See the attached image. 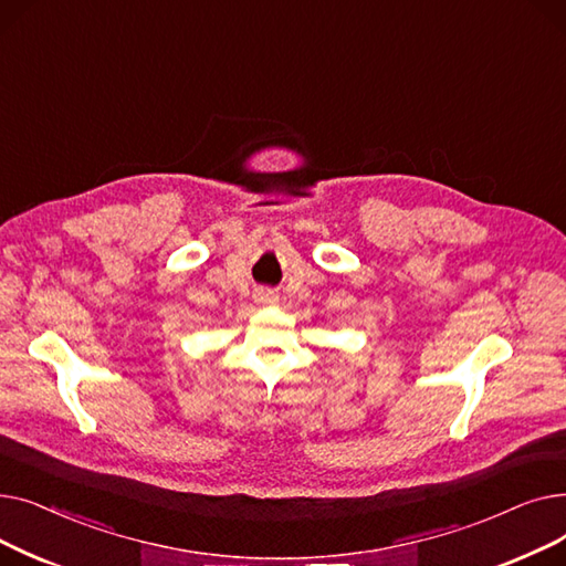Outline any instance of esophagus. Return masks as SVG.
<instances>
[{
    "instance_id": "34e87169",
    "label": "esophagus",
    "mask_w": 566,
    "mask_h": 566,
    "mask_svg": "<svg viewBox=\"0 0 566 566\" xmlns=\"http://www.w3.org/2000/svg\"><path fill=\"white\" fill-rule=\"evenodd\" d=\"M256 301H259V303H275L277 298H275V295H273L271 291H259V293H256Z\"/></svg>"
}]
</instances>
